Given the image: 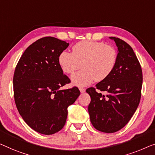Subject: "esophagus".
I'll return each instance as SVG.
<instances>
[{"label":"esophagus","instance_id":"obj_1","mask_svg":"<svg viewBox=\"0 0 155 155\" xmlns=\"http://www.w3.org/2000/svg\"><path fill=\"white\" fill-rule=\"evenodd\" d=\"M79 91L81 92V93H84V92H85V88H83V87H79Z\"/></svg>","mask_w":155,"mask_h":155}]
</instances>
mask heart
Masks as SVG:
<instances>
[{"label": "heart", "mask_w": 155, "mask_h": 155, "mask_svg": "<svg viewBox=\"0 0 155 155\" xmlns=\"http://www.w3.org/2000/svg\"><path fill=\"white\" fill-rule=\"evenodd\" d=\"M115 48L105 43L82 41L74 45L72 53L61 52L58 63L64 73L72 74L82 66V70L71 76V81L77 86H85L95 80L101 81L114 71L117 63Z\"/></svg>", "instance_id": "obj_1"}]
</instances>
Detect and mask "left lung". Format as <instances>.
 <instances>
[{
  "label": "left lung",
  "mask_w": 155,
  "mask_h": 155,
  "mask_svg": "<svg viewBox=\"0 0 155 155\" xmlns=\"http://www.w3.org/2000/svg\"><path fill=\"white\" fill-rule=\"evenodd\" d=\"M117 47V60L114 71L106 78L89 87L88 106L91 122L94 128L105 133H114L123 128L139 104L143 83L142 70L130 46L120 38L110 37ZM105 91V96L96 89Z\"/></svg>",
  "instance_id": "1"
}]
</instances>
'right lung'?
<instances>
[{"label": "right lung", "mask_w": 155, "mask_h": 155, "mask_svg": "<svg viewBox=\"0 0 155 155\" xmlns=\"http://www.w3.org/2000/svg\"><path fill=\"white\" fill-rule=\"evenodd\" d=\"M69 43L45 37L28 47L16 66L14 97L18 111L30 127L45 135L61 130L68 108L80 94L77 87L61 90L70 79L58 63Z\"/></svg>", "instance_id": "1"}]
</instances>
